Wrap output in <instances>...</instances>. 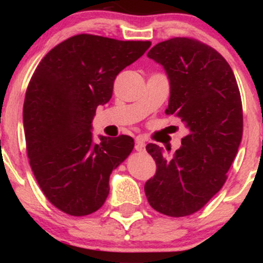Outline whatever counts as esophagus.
Listing matches in <instances>:
<instances>
[{
    "label": "esophagus",
    "instance_id": "obj_1",
    "mask_svg": "<svg viewBox=\"0 0 263 263\" xmlns=\"http://www.w3.org/2000/svg\"><path fill=\"white\" fill-rule=\"evenodd\" d=\"M136 151H138V152H144V149H146V143H144V141L142 140L141 137H137L136 138Z\"/></svg>",
    "mask_w": 263,
    "mask_h": 263
}]
</instances>
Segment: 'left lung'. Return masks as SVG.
<instances>
[{
	"label": "left lung",
	"instance_id": "1",
	"mask_svg": "<svg viewBox=\"0 0 263 263\" xmlns=\"http://www.w3.org/2000/svg\"><path fill=\"white\" fill-rule=\"evenodd\" d=\"M147 57L163 66L170 80L165 114L182 119L189 134L172 157L147 144L157 172L144 193L153 209L180 218L200 210L226 182L242 138L241 96L229 63L195 39L161 42Z\"/></svg>",
	"mask_w": 263,
	"mask_h": 263
}]
</instances>
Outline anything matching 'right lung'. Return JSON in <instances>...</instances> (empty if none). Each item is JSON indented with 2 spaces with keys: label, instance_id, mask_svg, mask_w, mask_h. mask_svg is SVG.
<instances>
[{
  "label": "right lung",
  "instance_id": "obj_1",
  "mask_svg": "<svg viewBox=\"0 0 263 263\" xmlns=\"http://www.w3.org/2000/svg\"><path fill=\"white\" fill-rule=\"evenodd\" d=\"M151 42L78 34L42 59L23 105L27 153L42 192L73 216L89 215L106 200L110 174L125 161L134 138L92 140L96 107L112 96L114 81Z\"/></svg>",
  "mask_w": 263,
  "mask_h": 263
}]
</instances>
